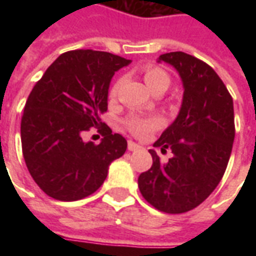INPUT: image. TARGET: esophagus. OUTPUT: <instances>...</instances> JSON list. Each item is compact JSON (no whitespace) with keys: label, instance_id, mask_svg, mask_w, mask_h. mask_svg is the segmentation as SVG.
<instances>
[{"label":"esophagus","instance_id":"obj_1","mask_svg":"<svg viewBox=\"0 0 256 256\" xmlns=\"http://www.w3.org/2000/svg\"><path fill=\"white\" fill-rule=\"evenodd\" d=\"M128 150H140L141 146H140L137 142H134V141H128Z\"/></svg>","mask_w":256,"mask_h":256}]
</instances>
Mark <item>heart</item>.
<instances>
[{"instance_id": "b5f03b06", "label": "heart", "mask_w": 256, "mask_h": 256, "mask_svg": "<svg viewBox=\"0 0 256 256\" xmlns=\"http://www.w3.org/2000/svg\"><path fill=\"white\" fill-rule=\"evenodd\" d=\"M142 75H144V80L146 86L150 88L154 93L155 92H166L170 86V75L162 70L160 67H155V66H145L142 68ZM118 88H119V80L112 84L110 89V97L114 98L116 96ZM128 128L137 137H144L152 130L159 128L163 124L160 118L158 116H140V115H134L128 119Z\"/></svg>"}]
</instances>
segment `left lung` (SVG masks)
<instances>
[{
    "mask_svg": "<svg viewBox=\"0 0 256 256\" xmlns=\"http://www.w3.org/2000/svg\"><path fill=\"white\" fill-rule=\"evenodd\" d=\"M182 80L184 96L176 120L154 146L170 148L172 158L162 163L154 150L152 167L140 174L141 194L155 208L181 214L198 207L224 177L234 141L233 98L208 64L188 53L160 54Z\"/></svg>",
    "mask_w": 256,
    "mask_h": 256,
    "instance_id": "obj_1",
    "label": "left lung"
}]
</instances>
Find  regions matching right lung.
Returning <instances> with one entry per match:
<instances>
[{
    "label": "right lung",
    "instance_id": "add662e5",
    "mask_svg": "<svg viewBox=\"0 0 256 256\" xmlns=\"http://www.w3.org/2000/svg\"><path fill=\"white\" fill-rule=\"evenodd\" d=\"M132 60L98 50L60 54L31 90L20 134L26 166L36 185L60 202L94 193L128 141L101 122L114 74ZM100 126L104 138L84 143L82 133Z\"/></svg>",
    "mask_w": 256,
    "mask_h": 256
}]
</instances>
